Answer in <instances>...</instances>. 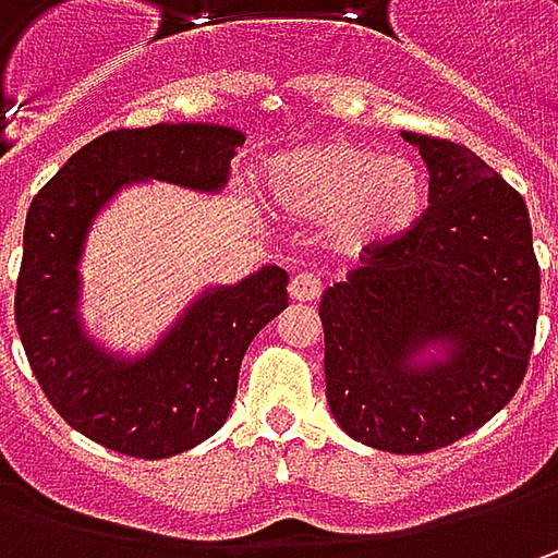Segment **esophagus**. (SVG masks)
Returning <instances> with one entry per match:
<instances>
[{
  "mask_svg": "<svg viewBox=\"0 0 558 558\" xmlns=\"http://www.w3.org/2000/svg\"><path fill=\"white\" fill-rule=\"evenodd\" d=\"M289 294L291 301H316L323 294V279L313 272H298V276H291Z\"/></svg>",
  "mask_w": 558,
  "mask_h": 558,
  "instance_id": "obj_1",
  "label": "esophagus"
}]
</instances>
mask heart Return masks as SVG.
<instances>
[{"label": "heart", "mask_w": 558, "mask_h": 558, "mask_svg": "<svg viewBox=\"0 0 558 558\" xmlns=\"http://www.w3.org/2000/svg\"><path fill=\"white\" fill-rule=\"evenodd\" d=\"M269 202L301 220H326L329 242L344 254L391 245L425 210V177L400 155H381L363 142L298 145L264 167Z\"/></svg>", "instance_id": "heart-1"}]
</instances>
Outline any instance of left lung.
Wrapping results in <instances>:
<instances>
[{"label":"left lung","instance_id":"left-lung-1","mask_svg":"<svg viewBox=\"0 0 558 558\" xmlns=\"http://www.w3.org/2000/svg\"><path fill=\"white\" fill-rule=\"evenodd\" d=\"M432 173L428 210L326 289V397L388 453H428L494 418L527 373L541 267L522 195L465 145L403 133ZM428 347L448 360L416 364Z\"/></svg>","mask_w":558,"mask_h":558}]
</instances>
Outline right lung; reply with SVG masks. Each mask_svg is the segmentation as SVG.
I'll list each match as a JSON object with an SVG mask.
<instances>
[{
  "label": "right lung",
  "mask_w": 558,
  "mask_h": 558,
  "mask_svg": "<svg viewBox=\"0 0 558 558\" xmlns=\"http://www.w3.org/2000/svg\"><path fill=\"white\" fill-rule=\"evenodd\" d=\"M242 142L214 123L111 130L83 145L27 210L14 291L21 344L61 418L108 450L163 460L210 438L229 416L251 338L289 304V272L264 267L202 294L140 360L105 354L76 316L83 242L120 185L163 180L217 192Z\"/></svg>",
  "instance_id": "obj_1"
}]
</instances>
